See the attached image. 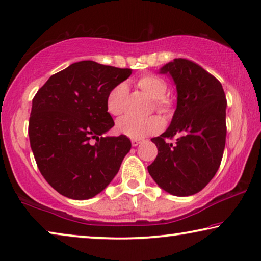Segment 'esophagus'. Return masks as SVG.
<instances>
[{
    "label": "esophagus",
    "instance_id": "esophagus-1",
    "mask_svg": "<svg viewBox=\"0 0 261 261\" xmlns=\"http://www.w3.org/2000/svg\"><path fill=\"white\" fill-rule=\"evenodd\" d=\"M139 144H141L140 139H132V145H133L134 147H135V146H138Z\"/></svg>",
    "mask_w": 261,
    "mask_h": 261
}]
</instances>
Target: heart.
Returning <instances> with one entry per match:
<instances>
[{
    "mask_svg": "<svg viewBox=\"0 0 261 261\" xmlns=\"http://www.w3.org/2000/svg\"><path fill=\"white\" fill-rule=\"evenodd\" d=\"M137 85L142 92L153 99V108L156 112L167 115L172 110V99L167 96V83L164 78L153 73H145L137 80ZM128 97V87L126 83H120L110 89L107 95L106 106L110 115L120 116L126 108ZM163 127V121L159 116L153 115L146 119H137L123 116L116 122V129L121 134L133 139L145 138L154 134Z\"/></svg>",
    "mask_w": 261,
    "mask_h": 261,
    "instance_id": "b5f03b06",
    "label": "heart"
}]
</instances>
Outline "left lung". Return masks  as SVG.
<instances>
[{
    "instance_id": "obj_1",
    "label": "left lung",
    "mask_w": 261,
    "mask_h": 261,
    "mask_svg": "<svg viewBox=\"0 0 261 261\" xmlns=\"http://www.w3.org/2000/svg\"><path fill=\"white\" fill-rule=\"evenodd\" d=\"M162 73H170L176 83L177 109L166 132L152 139L158 155L147 169L169 194L190 196L213 179L222 160L226 95L213 74L189 59H173Z\"/></svg>"
}]
</instances>
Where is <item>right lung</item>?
<instances>
[{
    "label": "right lung",
    "mask_w": 261,
    "mask_h": 261,
    "mask_svg": "<svg viewBox=\"0 0 261 261\" xmlns=\"http://www.w3.org/2000/svg\"><path fill=\"white\" fill-rule=\"evenodd\" d=\"M130 73L83 60L52 74L35 94L28 123L31 148L42 177L60 195L91 198L119 172L132 144L123 134L102 135L114 126L106 99Z\"/></svg>",
    "instance_id": "add662e5"
}]
</instances>
